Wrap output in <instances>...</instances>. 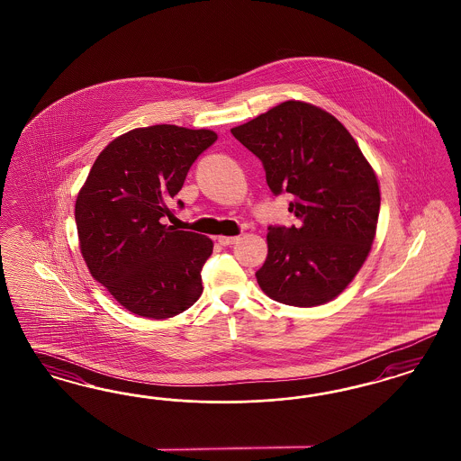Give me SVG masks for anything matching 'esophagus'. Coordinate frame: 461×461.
I'll use <instances>...</instances> for the list:
<instances>
[{
    "label": "esophagus",
    "mask_w": 461,
    "mask_h": 461,
    "mask_svg": "<svg viewBox=\"0 0 461 461\" xmlns=\"http://www.w3.org/2000/svg\"><path fill=\"white\" fill-rule=\"evenodd\" d=\"M218 241H220V245L228 247V245H233V243H237L238 237H218Z\"/></svg>",
    "instance_id": "34e87169"
}]
</instances>
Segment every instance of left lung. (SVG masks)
<instances>
[{
    "label": "left lung",
    "mask_w": 461,
    "mask_h": 461,
    "mask_svg": "<svg viewBox=\"0 0 461 461\" xmlns=\"http://www.w3.org/2000/svg\"><path fill=\"white\" fill-rule=\"evenodd\" d=\"M260 158L272 194H289L291 228L268 226V255L257 270L262 291L289 306H320L363 266L377 230L375 172L335 116L285 101L231 128Z\"/></svg>",
    "instance_id": "1"
}]
</instances>
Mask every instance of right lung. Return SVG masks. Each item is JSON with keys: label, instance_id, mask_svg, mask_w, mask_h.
<instances>
[{"label": "right lung", "instance_id": "obj_1", "mask_svg": "<svg viewBox=\"0 0 461 461\" xmlns=\"http://www.w3.org/2000/svg\"><path fill=\"white\" fill-rule=\"evenodd\" d=\"M216 139L211 130L135 128L98 155L79 191L76 224L84 260L133 314L172 318L203 293L201 270L212 241L164 223L189 168Z\"/></svg>", "mask_w": 461, "mask_h": 461}]
</instances>
